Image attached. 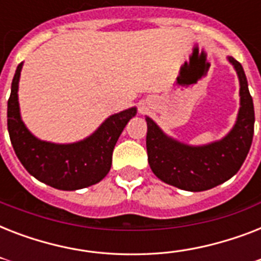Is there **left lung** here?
<instances>
[{
    "label": "left lung",
    "instance_id": "left-lung-1",
    "mask_svg": "<svg viewBox=\"0 0 261 261\" xmlns=\"http://www.w3.org/2000/svg\"><path fill=\"white\" fill-rule=\"evenodd\" d=\"M227 61L239 77L240 108L225 137L204 145H190L168 135L146 116L147 161L161 181L191 192L210 190L233 177L247 159L255 127L253 100L241 63L233 57Z\"/></svg>",
    "mask_w": 261,
    "mask_h": 261
}]
</instances>
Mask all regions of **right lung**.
I'll return each mask as SVG.
<instances>
[{
    "mask_svg": "<svg viewBox=\"0 0 261 261\" xmlns=\"http://www.w3.org/2000/svg\"><path fill=\"white\" fill-rule=\"evenodd\" d=\"M21 62L16 69L8 100V131L14 153L39 181L62 191L87 188L101 181L110 172L112 151L137 107L108 116L87 138L71 143H55L35 137L22 122L18 102Z\"/></svg>",
    "mask_w": 261,
    "mask_h": 261,
    "instance_id": "1",
    "label": "right lung"
}]
</instances>
